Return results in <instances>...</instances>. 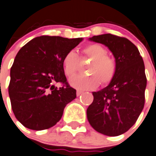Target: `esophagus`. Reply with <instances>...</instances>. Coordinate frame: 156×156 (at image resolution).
Returning a JSON list of instances; mask_svg holds the SVG:
<instances>
[{
    "label": "esophagus",
    "mask_w": 156,
    "mask_h": 156,
    "mask_svg": "<svg viewBox=\"0 0 156 156\" xmlns=\"http://www.w3.org/2000/svg\"><path fill=\"white\" fill-rule=\"evenodd\" d=\"M82 93H83V92H82V91H81V90H77V96L79 97L81 95V94H82Z\"/></svg>",
    "instance_id": "1"
}]
</instances>
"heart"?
Masks as SVG:
<instances>
[{"instance_id": "obj_1", "label": "heart", "mask_w": 156, "mask_h": 156, "mask_svg": "<svg viewBox=\"0 0 156 156\" xmlns=\"http://www.w3.org/2000/svg\"><path fill=\"white\" fill-rule=\"evenodd\" d=\"M106 49L98 44H91L82 50V57L91 60L87 65L86 72L89 74L77 76L70 81L72 86L79 90H86L96 88L101 85L108 84L113 79L116 72V63L114 58L106 55ZM78 55L70 51L62 58V67L67 77L71 78L78 70Z\"/></svg>"}]
</instances>
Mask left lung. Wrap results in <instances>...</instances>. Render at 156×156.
Wrapping results in <instances>:
<instances>
[{"mask_svg":"<svg viewBox=\"0 0 156 156\" xmlns=\"http://www.w3.org/2000/svg\"><path fill=\"white\" fill-rule=\"evenodd\" d=\"M90 40L110 50L116 72L108 86L93 92L94 101L86 111L87 119L97 132L116 136L134 125L144 106L147 86L144 63L138 48L126 38L104 34Z\"/></svg>","mask_w":156,"mask_h":156,"instance_id":"8db88e82","label":"left lung"}]
</instances>
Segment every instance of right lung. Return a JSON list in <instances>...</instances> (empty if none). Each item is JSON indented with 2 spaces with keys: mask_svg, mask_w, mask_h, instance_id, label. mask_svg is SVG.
Returning <instances> with one entry per match:
<instances>
[{
  "mask_svg": "<svg viewBox=\"0 0 156 156\" xmlns=\"http://www.w3.org/2000/svg\"><path fill=\"white\" fill-rule=\"evenodd\" d=\"M82 40L42 36L18 51L10 70L9 94L16 118L23 126L40 131L55 125L76 98V90L66 82L62 58ZM57 82L64 86L57 88Z\"/></svg>",
  "mask_w": 156,
  "mask_h": 156,
  "instance_id": "right-lung-1",
  "label": "right lung"
}]
</instances>
